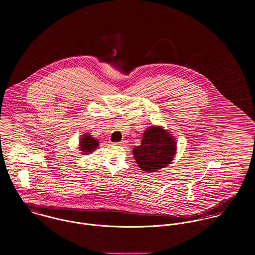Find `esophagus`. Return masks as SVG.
<instances>
[{"label": "esophagus", "instance_id": "34e87169", "mask_svg": "<svg viewBox=\"0 0 255 255\" xmlns=\"http://www.w3.org/2000/svg\"><path fill=\"white\" fill-rule=\"evenodd\" d=\"M127 144V141H125V140H123V141H121V142H114L113 143V145H120V146H124Z\"/></svg>", "mask_w": 255, "mask_h": 255}]
</instances>
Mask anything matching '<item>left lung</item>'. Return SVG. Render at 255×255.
Here are the masks:
<instances>
[{"mask_svg":"<svg viewBox=\"0 0 255 255\" xmlns=\"http://www.w3.org/2000/svg\"><path fill=\"white\" fill-rule=\"evenodd\" d=\"M133 156L139 168L155 172L169 165L176 154L174 137L160 127L148 128L139 146L133 148Z\"/></svg>","mask_w":255,"mask_h":255,"instance_id":"left-lung-1","label":"left lung"}]
</instances>
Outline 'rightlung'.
<instances>
[{
    "mask_svg": "<svg viewBox=\"0 0 255 255\" xmlns=\"http://www.w3.org/2000/svg\"><path fill=\"white\" fill-rule=\"evenodd\" d=\"M97 147H98L97 139L93 138L91 135H88V133L83 134L79 143V148L83 154H89L90 152L95 150Z\"/></svg>",
    "mask_w": 255,
    "mask_h": 255,
    "instance_id": "add662e5",
    "label": "right lung"
}]
</instances>
